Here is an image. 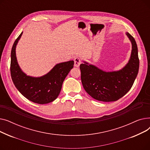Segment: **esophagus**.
Returning a JSON list of instances; mask_svg holds the SVG:
<instances>
[{"label":"esophagus","mask_w":150,"mask_h":150,"mask_svg":"<svg viewBox=\"0 0 150 150\" xmlns=\"http://www.w3.org/2000/svg\"><path fill=\"white\" fill-rule=\"evenodd\" d=\"M74 62H75L74 66H75V67H79L80 65V64L81 63V61L80 58H78V57H75V58H74Z\"/></svg>","instance_id":"esophagus-1"}]
</instances>
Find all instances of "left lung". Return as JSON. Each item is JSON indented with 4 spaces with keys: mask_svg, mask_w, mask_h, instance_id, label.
Returning <instances> with one entry per match:
<instances>
[{
    "mask_svg": "<svg viewBox=\"0 0 150 150\" xmlns=\"http://www.w3.org/2000/svg\"><path fill=\"white\" fill-rule=\"evenodd\" d=\"M126 35L132 45L127 64L119 70H102L83 61L80 68L84 90L93 98L101 101H114L124 96L131 88L139 72V59L136 42L128 32Z\"/></svg>",
    "mask_w": 150,
    "mask_h": 150,
    "instance_id": "1",
    "label": "left lung"
}]
</instances>
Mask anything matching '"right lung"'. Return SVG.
I'll use <instances>...</instances> for the list:
<instances>
[{"label": "right lung", "instance_id": "obj_1", "mask_svg": "<svg viewBox=\"0 0 150 150\" xmlns=\"http://www.w3.org/2000/svg\"><path fill=\"white\" fill-rule=\"evenodd\" d=\"M22 33L16 39L11 52L10 71L13 82L22 95L30 101L41 105L50 103L58 97L63 81L74 67V61L58 63L41 76L27 75L21 69L16 54Z\"/></svg>", "mask_w": 150, "mask_h": 150}]
</instances>
